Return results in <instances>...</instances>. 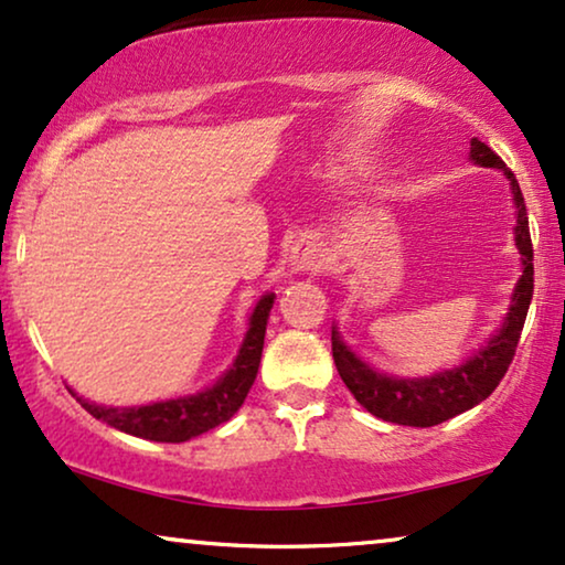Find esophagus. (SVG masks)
<instances>
[{"instance_id":"obj_1","label":"esophagus","mask_w":565,"mask_h":565,"mask_svg":"<svg viewBox=\"0 0 565 565\" xmlns=\"http://www.w3.org/2000/svg\"><path fill=\"white\" fill-rule=\"evenodd\" d=\"M291 266H295V270H318L320 268V255L318 250L310 243H302L297 247V255L295 260H291Z\"/></svg>"}]
</instances>
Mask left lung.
Listing matches in <instances>:
<instances>
[{
	"mask_svg": "<svg viewBox=\"0 0 565 565\" xmlns=\"http://www.w3.org/2000/svg\"><path fill=\"white\" fill-rule=\"evenodd\" d=\"M470 160L480 164V168L503 170V175L509 178L511 195H514L516 206L514 243L519 255H522V276H519L514 295H511V305L507 318H503V326L495 330L491 341L480 351H476V356H470L465 364L455 366V370L431 374V377L397 380L390 377V374H380L370 364H364L341 341V335L333 328V335H330V341H333V361L345 387L351 390V395L372 416L390 420V424L418 428L436 426L441 420H449L465 411H470L472 405L483 403L499 387L503 374H507L511 359L516 353L524 320H527L532 289H535V268H532V239L524 195L519 191L514 172L483 141H470Z\"/></svg>",
	"mask_w": 565,
	"mask_h": 565,
	"instance_id": "obj_1",
	"label": "left lung"
}]
</instances>
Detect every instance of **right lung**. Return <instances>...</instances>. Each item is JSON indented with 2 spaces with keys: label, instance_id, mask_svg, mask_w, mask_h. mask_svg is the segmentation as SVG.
<instances>
[{
  "label": "right lung",
  "instance_id": "1",
  "mask_svg": "<svg viewBox=\"0 0 565 565\" xmlns=\"http://www.w3.org/2000/svg\"><path fill=\"white\" fill-rule=\"evenodd\" d=\"M276 295H263L250 315V328H247L245 341L239 345L237 359L232 361L227 372L216 380V385L206 387L204 393H195L178 401H164L152 405H139V408H105L77 397L82 408L97 420L118 428V431L141 436L149 441H188L193 436L209 431V428L224 424L239 411L250 393L255 374H258L263 338H266L268 312L274 307ZM74 395V393H72Z\"/></svg>",
  "mask_w": 565,
  "mask_h": 565
}]
</instances>
